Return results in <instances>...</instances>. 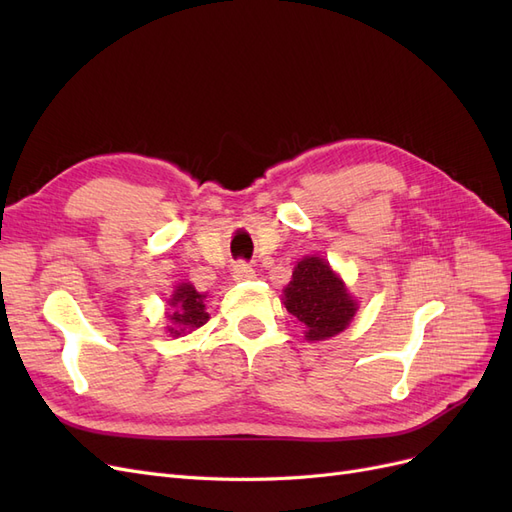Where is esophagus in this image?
Returning <instances> with one entry per match:
<instances>
[{
  "label": "esophagus",
  "mask_w": 512,
  "mask_h": 512,
  "mask_svg": "<svg viewBox=\"0 0 512 512\" xmlns=\"http://www.w3.org/2000/svg\"><path fill=\"white\" fill-rule=\"evenodd\" d=\"M232 277H235L237 282H245V280H254L256 271L247 265V262H235L232 265Z\"/></svg>",
  "instance_id": "1"
}]
</instances>
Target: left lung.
Returning <instances> with one entry per match:
<instances>
[{"mask_svg":"<svg viewBox=\"0 0 512 512\" xmlns=\"http://www.w3.org/2000/svg\"><path fill=\"white\" fill-rule=\"evenodd\" d=\"M288 312L305 324V337L312 342L342 333L356 312V303L344 282L318 256L303 258L284 290Z\"/></svg>","mask_w":512,"mask_h":512,"instance_id":"obj_1","label":"left lung"}]
</instances>
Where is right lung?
<instances>
[{
  "instance_id": "obj_1",
  "label": "right lung",
  "mask_w": 512,
  "mask_h": 512,
  "mask_svg": "<svg viewBox=\"0 0 512 512\" xmlns=\"http://www.w3.org/2000/svg\"><path fill=\"white\" fill-rule=\"evenodd\" d=\"M205 294H200L194 290L192 284H181L173 299H170V305H173V312L168 314L170 322L175 324V327H170V333H183V331H194L198 327H203V324L209 320V314L205 312Z\"/></svg>"
}]
</instances>
